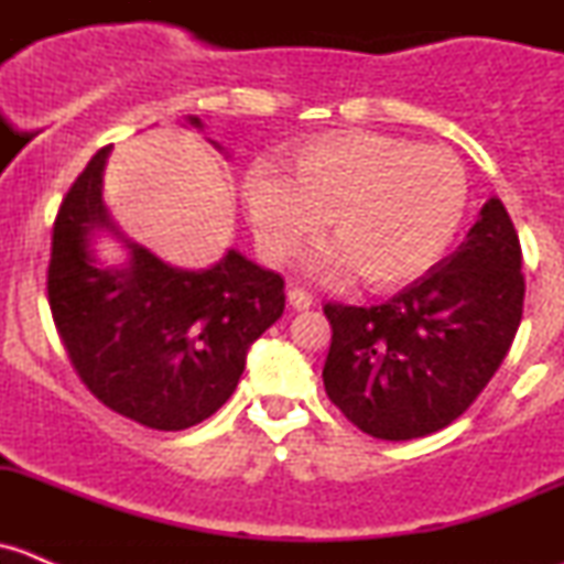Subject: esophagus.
I'll return each mask as SVG.
<instances>
[{
	"label": "esophagus",
	"instance_id": "1",
	"mask_svg": "<svg viewBox=\"0 0 564 564\" xmlns=\"http://www.w3.org/2000/svg\"><path fill=\"white\" fill-rule=\"evenodd\" d=\"M286 300L294 311H308L314 305V297L308 292H303V289H289Z\"/></svg>",
	"mask_w": 564,
	"mask_h": 564
}]
</instances>
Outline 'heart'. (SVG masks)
Masks as SVG:
<instances>
[{"label":"heart","mask_w":564,"mask_h":564,"mask_svg":"<svg viewBox=\"0 0 564 564\" xmlns=\"http://www.w3.org/2000/svg\"><path fill=\"white\" fill-rule=\"evenodd\" d=\"M289 176L250 163L242 202L261 253L294 259L329 218L335 242L311 270L390 292L423 278L464 226L469 176L447 147H417L377 130H335L286 150Z\"/></svg>","instance_id":"obj_1"}]
</instances>
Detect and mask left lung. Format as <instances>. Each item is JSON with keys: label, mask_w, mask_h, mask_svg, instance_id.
I'll list each match as a JSON object with an SVG mask.
<instances>
[{"label": "left lung", "mask_w": 564, "mask_h": 564, "mask_svg": "<svg viewBox=\"0 0 564 564\" xmlns=\"http://www.w3.org/2000/svg\"><path fill=\"white\" fill-rule=\"evenodd\" d=\"M524 308L521 246L497 196L456 253L384 305H324L329 401L360 431L403 442L445 429L502 366Z\"/></svg>", "instance_id": "obj_1"}]
</instances>
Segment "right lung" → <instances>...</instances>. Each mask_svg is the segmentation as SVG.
<instances>
[{
  "label": "right lung",
  "mask_w": 564,
  "mask_h": 564,
  "mask_svg": "<svg viewBox=\"0 0 564 564\" xmlns=\"http://www.w3.org/2000/svg\"><path fill=\"white\" fill-rule=\"evenodd\" d=\"M185 124L204 130L193 113ZM108 155L104 147L87 163L56 215L51 314L82 382L108 409L155 431L191 429L229 401L253 340L281 318L283 278L235 248L207 270H185L130 240L104 202ZM106 236L126 250L122 262L97 253Z\"/></svg>",
  "instance_id": "add662e5"
}]
</instances>
